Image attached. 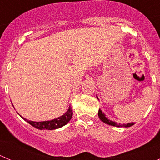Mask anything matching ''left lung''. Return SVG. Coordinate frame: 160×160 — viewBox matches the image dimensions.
<instances>
[{"label":"left lung","instance_id":"8db88e82","mask_svg":"<svg viewBox=\"0 0 160 160\" xmlns=\"http://www.w3.org/2000/svg\"><path fill=\"white\" fill-rule=\"evenodd\" d=\"M98 116H99L100 119H101V121H102L103 122H104L105 124H108V125H112V126H115V127H125V128H127V127H130V126H132V125H134V123L132 122V123H128V124H124V125H122V124H119V125H118L116 122H112V121H110L108 120V119L107 118L105 117V114H104V113H102V111L101 110H99L98 111Z\"/></svg>","mask_w":160,"mask_h":160}]
</instances>
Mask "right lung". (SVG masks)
<instances>
[{
    "instance_id": "add662e5",
    "label": "right lung",
    "mask_w": 160,
    "mask_h": 160,
    "mask_svg": "<svg viewBox=\"0 0 160 160\" xmlns=\"http://www.w3.org/2000/svg\"><path fill=\"white\" fill-rule=\"evenodd\" d=\"M72 116V109L69 108V110L65 113L62 116L59 117L58 118L53 119L52 121H46V122H32V121H28L27 119L22 118L24 120L26 121L28 123H29L31 125H32L35 128H38V129L42 130V129H47V130H53L56 129V128H59L62 127L63 125H67L70 120L71 119Z\"/></svg>"
}]
</instances>
